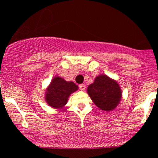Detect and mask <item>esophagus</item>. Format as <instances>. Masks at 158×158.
I'll return each mask as SVG.
<instances>
[{"mask_svg": "<svg viewBox=\"0 0 158 158\" xmlns=\"http://www.w3.org/2000/svg\"><path fill=\"white\" fill-rule=\"evenodd\" d=\"M79 89H80L81 91H85V85L84 84H81L79 85Z\"/></svg>", "mask_w": 158, "mask_h": 158, "instance_id": "obj_1", "label": "esophagus"}]
</instances>
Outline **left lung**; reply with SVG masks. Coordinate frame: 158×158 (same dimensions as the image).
Instances as JSON below:
<instances>
[{
    "instance_id": "1",
    "label": "left lung",
    "mask_w": 158,
    "mask_h": 158,
    "mask_svg": "<svg viewBox=\"0 0 158 158\" xmlns=\"http://www.w3.org/2000/svg\"><path fill=\"white\" fill-rule=\"evenodd\" d=\"M87 93L98 109L106 111L115 109L122 98L118 82L106 74H100L95 78L87 88Z\"/></svg>"
}]
</instances>
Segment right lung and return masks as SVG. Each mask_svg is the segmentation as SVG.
<instances>
[{"label": "right lung", "instance_id": "right-lung-1", "mask_svg": "<svg viewBox=\"0 0 158 158\" xmlns=\"http://www.w3.org/2000/svg\"><path fill=\"white\" fill-rule=\"evenodd\" d=\"M79 89L73 81H66L60 76L52 78L46 89L44 99L47 104L55 109H61L66 106L69 95Z\"/></svg>", "mask_w": 158, "mask_h": 158}]
</instances>
